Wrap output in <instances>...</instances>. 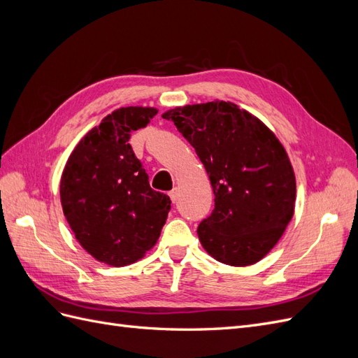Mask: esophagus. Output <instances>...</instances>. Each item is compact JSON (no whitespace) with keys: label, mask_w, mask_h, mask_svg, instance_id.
<instances>
[{"label":"esophagus","mask_w":358,"mask_h":358,"mask_svg":"<svg viewBox=\"0 0 358 358\" xmlns=\"http://www.w3.org/2000/svg\"><path fill=\"white\" fill-rule=\"evenodd\" d=\"M169 196H170V199H171L173 203H176V201L179 200V189H178V188H173V189L169 192Z\"/></svg>","instance_id":"obj_1"}]
</instances>
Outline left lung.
I'll return each instance as SVG.
<instances>
[{"label": "left lung", "mask_w": 358, "mask_h": 358, "mask_svg": "<svg viewBox=\"0 0 358 358\" xmlns=\"http://www.w3.org/2000/svg\"><path fill=\"white\" fill-rule=\"evenodd\" d=\"M196 149L208 171L215 209L197 229L216 262L258 263L294 215L296 176L273 131L231 101L188 104L162 113Z\"/></svg>", "instance_id": "8db88e82"}]
</instances>
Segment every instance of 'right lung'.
Returning <instances> with one entry per match:
<instances>
[{"mask_svg":"<svg viewBox=\"0 0 358 358\" xmlns=\"http://www.w3.org/2000/svg\"><path fill=\"white\" fill-rule=\"evenodd\" d=\"M155 107L129 106L107 115L74 148L61 176V204L74 237L99 262L122 267L157 243L171 208L154 191L128 143Z\"/></svg>","mask_w":358,"mask_h":358,"instance_id":"1","label":"right lung"}]
</instances>
